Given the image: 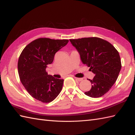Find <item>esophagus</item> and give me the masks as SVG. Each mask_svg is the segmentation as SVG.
Segmentation results:
<instances>
[{
	"label": "esophagus",
	"instance_id": "obj_1",
	"mask_svg": "<svg viewBox=\"0 0 135 135\" xmlns=\"http://www.w3.org/2000/svg\"><path fill=\"white\" fill-rule=\"evenodd\" d=\"M74 79H75L76 80H77L78 81H81L83 80L82 78H77L76 77H74Z\"/></svg>",
	"mask_w": 135,
	"mask_h": 135
}]
</instances>
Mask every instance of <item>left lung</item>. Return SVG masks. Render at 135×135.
<instances>
[{
	"label": "left lung",
	"instance_id": "obj_1",
	"mask_svg": "<svg viewBox=\"0 0 135 135\" xmlns=\"http://www.w3.org/2000/svg\"><path fill=\"white\" fill-rule=\"evenodd\" d=\"M79 52L84 64L95 74L92 87L84 94L91 98H99L108 92L117 79L121 69L118 51L109 41L92 37L70 39Z\"/></svg>",
	"mask_w": 135,
	"mask_h": 135
}]
</instances>
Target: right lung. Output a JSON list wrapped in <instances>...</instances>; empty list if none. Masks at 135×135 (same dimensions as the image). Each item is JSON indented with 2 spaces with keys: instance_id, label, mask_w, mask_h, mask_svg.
I'll use <instances>...</instances> for the list:
<instances>
[{
  "instance_id": "1",
  "label": "right lung",
  "mask_w": 135,
  "mask_h": 135,
  "mask_svg": "<svg viewBox=\"0 0 135 135\" xmlns=\"http://www.w3.org/2000/svg\"><path fill=\"white\" fill-rule=\"evenodd\" d=\"M69 42L67 39L38 38L22 50L18 62V71L22 85L33 98L49 103L61 92L64 80L48 75L47 65L52 64L55 53Z\"/></svg>"
}]
</instances>
